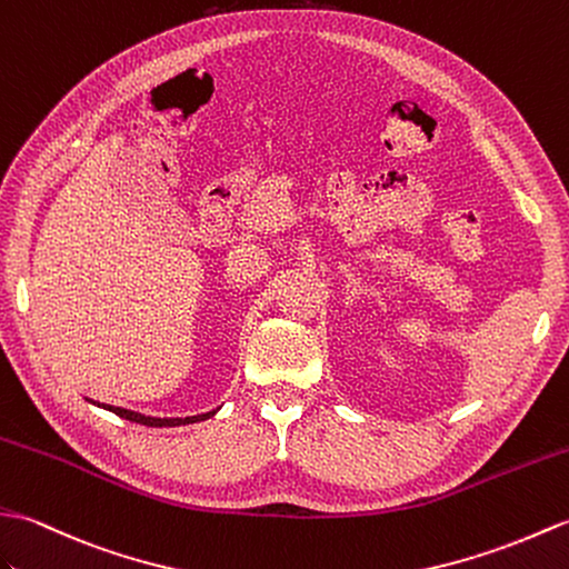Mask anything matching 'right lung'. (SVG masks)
Instances as JSON below:
<instances>
[{
  "mask_svg": "<svg viewBox=\"0 0 569 569\" xmlns=\"http://www.w3.org/2000/svg\"><path fill=\"white\" fill-rule=\"evenodd\" d=\"M90 403H94V407L99 409H107L111 413L121 416V419L131 421V423H141V426H150V428H174V426H187V423H197V421H207L211 419L213 413H217L219 409H211L207 413H197V416H184V419H180V416H174V419H168V416H148V413H141V411H131V409H123V407H111V403H99V401H92L87 399Z\"/></svg>",
  "mask_w": 569,
  "mask_h": 569,
  "instance_id": "1",
  "label": "right lung"
}]
</instances>
